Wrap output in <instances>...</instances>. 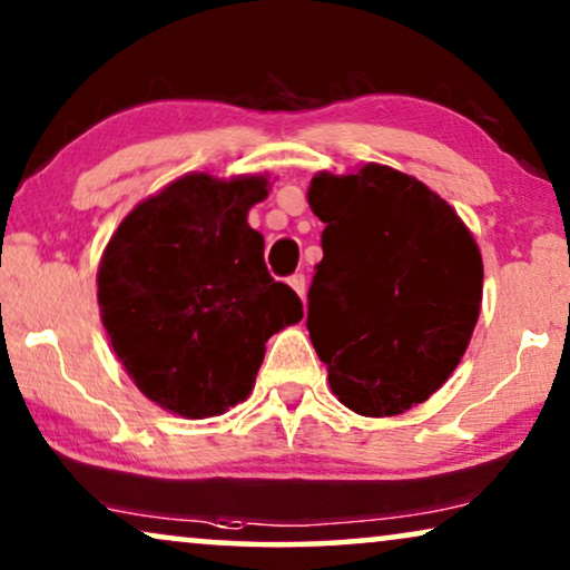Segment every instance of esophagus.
I'll use <instances>...</instances> for the list:
<instances>
[{"label":"esophagus","instance_id":"34e87169","mask_svg":"<svg viewBox=\"0 0 570 570\" xmlns=\"http://www.w3.org/2000/svg\"><path fill=\"white\" fill-rule=\"evenodd\" d=\"M289 286L299 294L302 299H305V276H302V273H294V276H289Z\"/></svg>","mask_w":570,"mask_h":570}]
</instances>
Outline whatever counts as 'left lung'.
Segmentation results:
<instances>
[{
	"label": "left lung",
	"mask_w": 570,
	"mask_h": 570,
	"mask_svg": "<svg viewBox=\"0 0 570 570\" xmlns=\"http://www.w3.org/2000/svg\"><path fill=\"white\" fill-rule=\"evenodd\" d=\"M325 224L307 331L338 401L404 414L449 381L482 305V255L464 222L420 179L367 164L307 189Z\"/></svg>",
	"instance_id": "1"
}]
</instances>
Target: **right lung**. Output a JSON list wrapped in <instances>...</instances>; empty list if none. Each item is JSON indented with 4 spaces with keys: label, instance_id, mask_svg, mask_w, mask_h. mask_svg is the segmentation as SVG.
<instances>
[{
    "label": "right lung",
    "instance_id": "right-lung-1",
    "mask_svg": "<svg viewBox=\"0 0 570 570\" xmlns=\"http://www.w3.org/2000/svg\"><path fill=\"white\" fill-rule=\"evenodd\" d=\"M268 187L261 174H187L127 214L98 265L101 323L127 375L187 420L245 401L265 341L305 315L247 224Z\"/></svg>",
    "mask_w": 570,
    "mask_h": 570
}]
</instances>
